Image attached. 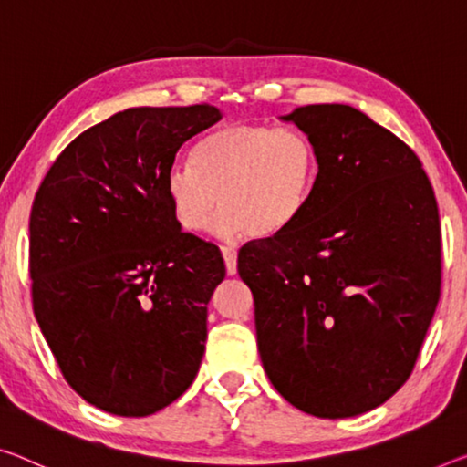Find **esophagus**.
I'll return each instance as SVG.
<instances>
[{"instance_id": "esophagus-1", "label": "esophagus", "mask_w": 467, "mask_h": 467, "mask_svg": "<svg viewBox=\"0 0 467 467\" xmlns=\"http://www.w3.org/2000/svg\"><path fill=\"white\" fill-rule=\"evenodd\" d=\"M221 253H223V258H225L227 275L238 274V253H235V248L234 246H221Z\"/></svg>"}]
</instances>
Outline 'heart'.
<instances>
[{
	"instance_id": "b5f03b06",
	"label": "heart",
	"mask_w": 467,
	"mask_h": 467,
	"mask_svg": "<svg viewBox=\"0 0 467 467\" xmlns=\"http://www.w3.org/2000/svg\"><path fill=\"white\" fill-rule=\"evenodd\" d=\"M317 171V150L306 133L234 123L200 141L196 167H171L167 193L177 223L188 232L209 227L221 202V235L246 232L250 238H271L305 209Z\"/></svg>"
}]
</instances>
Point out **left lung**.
<instances>
[{
    "instance_id": "left-lung-1",
    "label": "left lung",
    "mask_w": 467,
    "mask_h": 467,
    "mask_svg": "<svg viewBox=\"0 0 467 467\" xmlns=\"http://www.w3.org/2000/svg\"><path fill=\"white\" fill-rule=\"evenodd\" d=\"M319 171L305 209L238 253L263 368L315 418H353L411 376L441 298L434 190L407 143L347 104L282 117Z\"/></svg>"
}]
</instances>
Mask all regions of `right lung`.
Instances as JSON below:
<instances>
[{
    "label": "right lung",
    "instance_id": "add662e5",
    "mask_svg": "<svg viewBox=\"0 0 467 467\" xmlns=\"http://www.w3.org/2000/svg\"><path fill=\"white\" fill-rule=\"evenodd\" d=\"M221 117L209 104L112 114L64 148L35 196V317L70 389L102 411L152 415L198 374L225 263L182 232L167 175Z\"/></svg>",
    "mask_w": 467,
    "mask_h": 467
}]
</instances>
